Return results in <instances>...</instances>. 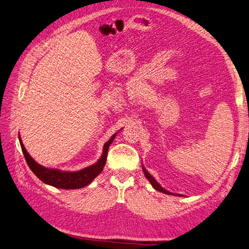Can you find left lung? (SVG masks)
Instances as JSON below:
<instances>
[{"label": "left lung", "mask_w": 249, "mask_h": 249, "mask_svg": "<svg viewBox=\"0 0 249 249\" xmlns=\"http://www.w3.org/2000/svg\"><path fill=\"white\" fill-rule=\"evenodd\" d=\"M142 168H143V171H144V175H145V177L147 178V180L150 182V184L152 186H154V188L156 189V190H158V191H161V193H164V194H166V195H174L173 193H169L168 190H166V189H164L160 184H159L156 180H155V178L152 177L147 170H146L143 166H142Z\"/></svg>", "instance_id": "1"}]
</instances>
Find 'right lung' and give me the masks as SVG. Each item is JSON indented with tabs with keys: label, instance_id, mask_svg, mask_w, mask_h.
Segmentation results:
<instances>
[{
	"label": "right lung",
	"instance_id": "1",
	"mask_svg": "<svg viewBox=\"0 0 249 249\" xmlns=\"http://www.w3.org/2000/svg\"><path fill=\"white\" fill-rule=\"evenodd\" d=\"M117 133H114V135L105 143L103 154H102V157L97 163L79 171H61L58 169H50L43 167L42 165L37 164L34 159L29 156L27 150L24 147V144L21 141L20 136H18V140H20L21 148L29 168L33 170V173L39 178L42 182L56 188L78 189L90 184L94 178L99 176V174H101V171L103 170L104 165L106 163L108 148H109V145L112 143Z\"/></svg>",
	"mask_w": 249,
	"mask_h": 249
}]
</instances>
